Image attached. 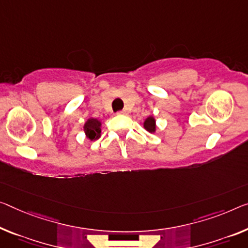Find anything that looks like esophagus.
<instances>
[{"label":"esophagus","instance_id":"esophagus-1","mask_svg":"<svg viewBox=\"0 0 248 248\" xmlns=\"http://www.w3.org/2000/svg\"><path fill=\"white\" fill-rule=\"evenodd\" d=\"M117 114H119V115H122V114H126V111H125V109H123V111L117 112Z\"/></svg>","mask_w":248,"mask_h":248}]
</instances>
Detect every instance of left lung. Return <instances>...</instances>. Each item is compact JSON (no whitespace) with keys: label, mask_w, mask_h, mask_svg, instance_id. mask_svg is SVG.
<instances>
[{"label":"left lung","mask_w":248,"mask_h":248,"mask_svg":"<svg viewBox=\"0 0 248 248\" xmlns=\"http://www.w3.org/2000/svg\"><path fill=\"white\" fill-rule=\"evenodd\" d=\"M144 128L150 133H154L156 131V121L153 116H148L144 122Z\"/></svg>","instance_id":"left-lung-1"}]
</instances>
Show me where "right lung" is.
I'll return each mask as SVG.
<instances>
[{
	"mask_svg": "<svg viewBox=\"0 0 248 248\" xmlns=\"http://www.w3.org/2000/svg\"><path fill=\"white\" fill-rule=\"evenodd\" d=\"M101 121L97 119H89L84 124V132L87 139L95 140L101 137Z\"/></svg>",
	"mask_w": 248,
	"mask_h": 248,
	"instance_id": "obj_1",
	"label": "right lung"
}]
</instances>
